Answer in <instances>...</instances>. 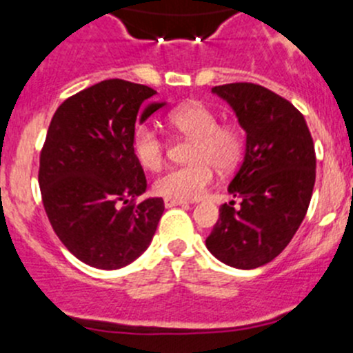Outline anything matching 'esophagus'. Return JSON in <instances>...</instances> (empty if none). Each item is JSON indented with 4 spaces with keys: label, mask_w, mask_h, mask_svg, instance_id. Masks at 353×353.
I'll return each mask as SVG.
<instances>
[{
    "label": "esophagus",
    "mask_w": 353,
    "mask_h": 353,
    "mask_svg": "<svg viewBox=\"0 0 353 353\" xmlns=\"http://www.w3.org/2000/svg\"><path fill=\"white\" fill-rule=\"evenodd\" d=\"M163 205H165L167 208H170V207H177V205H181V207H188V201H183V200H172V198H165V200H163Z\"/></svg>",
    "instance_id": "1"
}]
</instances>
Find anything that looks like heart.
<instances>
[{
	"mask_svg": "<svg viewBox=\"0 0 353 353\" xmlns=\"http://www.w3.org/2000/svg\"><path fill=\"white\" fill-rule=\"evenodd\" d=\"M169 122L177 132L193 139L190 165L174 167L155 181L160 196L198 200L214 183V167L221 172L234 169L243 153V132L234 124H219L217 114L203 103L174 108ZM132 152L145 169L159 170L165 159V145L153 125L141 124L132 134Z\"/></svg>",
	"mask_w": 353,
	"mask_h": 353,
	"instance_id": "1",
	"label": "heart"
}]
</instances>
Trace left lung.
Masks as SVG:
<instances>
[{
    "instance_id": "1",
    "label": "left lung",
    "mask_w": 353,
    "mask_h": 353,
    "mask_svg": "<svg viewBox=\"0 0 353 353\" xmlns=\"http://www.w3.org/2000/svg\"><path fill=\"white\" fill-rule=\"evenodd\" d=\"M246 132L245 159L229 183L205 245L236 269L274 260L302 224L316 183V150L303 115L279 94L252 82L215 85Z\"/></svg>"
}]
</instances>
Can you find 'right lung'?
Returning <instances> with one entry per match:
<instances>
[{
  "instance_id": "1",
  "label": "right lung",
  "mask_w": 353,
  "mask_h": 353,
  "mask_svg": "<svg viewBox=\"0 0 353 353\" xmlns=\"http://www.w3.org/2000/svg\"><path fill=\"white\" fill-rule=\"evenodd\" d=\"M143 84L108 79L67 98L54 112L39 159L44 210L60 241L91 268L114 271L152 243L162 198L146 191L132 152L136 124L165 103Z\"/></svg>"
}]
</instances>
